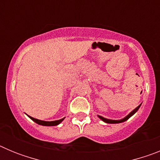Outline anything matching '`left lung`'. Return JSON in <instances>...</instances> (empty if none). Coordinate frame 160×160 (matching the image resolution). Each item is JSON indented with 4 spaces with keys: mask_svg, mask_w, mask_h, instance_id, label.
Segmentation results:
<instances>
[{
    "mask_svg": "<svg viewBox=\"0 0 160 160\" xmlns=\"http://www.w3.org/2000/svg\"><path fill=\"white\" fill-rule=\"evenodd\" d=\"M140 106H141V104L139 106H138V107H137L135 109H134V110H133V111H131V112L129 114H128V115H127V116H126L125 118H122V119H120V120L108 119V118H104V117H102V116H100V115H98V118H99L100 119L102 120L103 122H107V123H120V122H125V121H127V120H128V118H131V117L132 116L133 114H135V113L137 112V111H138V109H139Z\"/></svg>",
    "mask_w": 160,
    "mask_h": 160,
    "instance_id": "8db88e82",
    "label": "left lung"
}]
</instances>
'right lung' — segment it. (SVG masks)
Masks as SVG:
<instances>
[{
  "mask_svg": "<svg viewBox=\"0 0 160 160\" xmlns=\"http://www.w3.org/2000/svg\"><path fill=\"white\" fill-rule=\"evenodd\" d=\"M32 121H34L36 123L39 124V125H42V126H47V127H51V126H57L58 125L59 123L62 122L63 120H64L65 118H62V119H59V120H55V121H51V122H48V121H42V120H39V119H37V118H32V117L29 116Z\"/></svg>",
  "mask_w": 160,
  "mask_h": 160,
  "instance_id": "add662e5",
  "label": "right lung"
}]
</instances>
